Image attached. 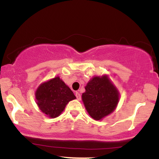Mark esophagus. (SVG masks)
<instances>
[{
    "label": "esophagus",
    "instance_id": "1",
    "mask_svg": "<svg viewBox=\"0 0 159 159\" xmlns=\"http://www.w3.org/2000/svg\"><path fill=\"white\" fill-rule=\"evenodd\" d=\"M75 97H76V98H77V99H78V100H81V94H80L79 92L75 93Z\"/></svg>",
    "mask_w": 159,
    "mask_h": 159
}]
</instances>
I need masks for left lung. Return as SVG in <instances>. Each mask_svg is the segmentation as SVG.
I'll list each match as a JSON object with an SVG mask.
<instances>
[{
  "label": "left lung",
  "instance_id": "obj_1",
  "mask_svg": "<svg viewBox=\"0 0 159 159\" xmlns=\"http://www.w3.org/2000/svg\"><path fill=\"white\" fill-rule=\"evenodd\" d=\"M85 89L82 99L86 111L94 119L100 120L115 110L119 94L106 76L94 77Z\"/></svg>",
  "mask_w": 159,
  "mask_h": 159
}]
</instances>
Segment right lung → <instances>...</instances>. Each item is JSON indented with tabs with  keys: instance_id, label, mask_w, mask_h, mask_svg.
<instances>
[{
	"instance_id": "obj_1",
	"label": "right lung",
	"mask_w": 159,
	"mask_h": 159,
	"mask_svg": "<svg viewBox=\"0 0 159 159\" xmlns=\"http://www.w3.org/2000/svg\"><path fill=\"white\" fill-rule=\"evenodd\" d=\"M37 104L41 111L50 118H56L64 111L75 96L59 77L42 84L35 92Z\"/></svg>"
}]
</instances>
